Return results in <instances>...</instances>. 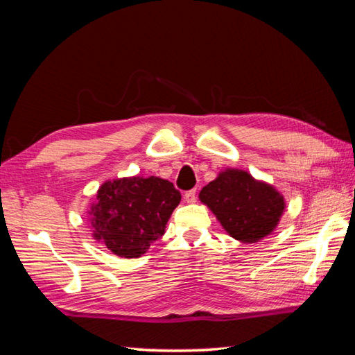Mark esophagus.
<instances>
[{"label":"esophagus","instance_id":"esophagus-1","mask_svg":"<svg viewBox=\"0 0 355 355\" xmlns=\"http://www.w3.org/2000/svg\"><path fill=\"white\" fill-rule=\"evenodd\" d=\"M184 200H186V202H188V203H194L196 200H197V191H196V189H191V191L186 192V194H184Z\"/></svg>","mask_w":355,"mask_h":355}]
</instances>
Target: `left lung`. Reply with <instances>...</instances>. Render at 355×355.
<instances>
[{"mask_svg":"<svg viewBox=\"0 0 355 355\" xmlns=\"http://www.w3.org/2000/svg\"><path fill=\"white\" fill-rule=\"evenodd\" d=\"M198 198L214 212L225 231L243 243L272 234L286 209L284 197L272 184L239 169L218 173L200 191Z\"/></svg>","mask_w":355,"mask_h":355,"instance_id":"left-lung-1","label":"left lung"}]
</instances>
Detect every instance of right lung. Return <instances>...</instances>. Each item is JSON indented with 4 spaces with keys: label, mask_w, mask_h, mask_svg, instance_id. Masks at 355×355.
Segmentation results:
<instances>
[{
    "label": "right lung",
    "mask_w": 355,
    "mask_h": 355,
    "mask_svg": "<svg viewBox=\"0 0 355 355\" xmlns=\"http://www.w3.org/2000/svg\"><path fill=\"white\" fill-rule=\"evenodd\" d=\"M182 194L159 177H125L105 182L88 214L93 236L116 256L139 257L164 234Z\"/></svg>",
    "instance_id": "add662e5"
}]
</instances>
